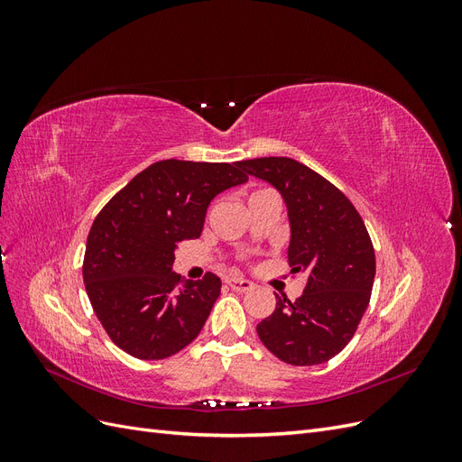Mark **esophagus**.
<instances>
[{"instance_id":"obj_1","label":"esophagus","mask_w":462,"mask_h":462,"mask_svg":"<svg viewBox=\"0 0 462 462\" xmlns=\"http://www.w3.org/2000/svg\"><path fill=\"white\" fill-rule=\"evenodd\" d=\"M227 285H229L233 291H239V292L250 291V289L254 287L253 282H248V279H243V277H229V279H227Z\"/></svg>"}]
</instances>
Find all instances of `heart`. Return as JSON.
<instances>
[{"instance_id":"b5f03b06","label":"heart","mask_w":462,"mask_h":462,"mask_svg":"<svg viewBox=\"0 0 462 462\" xmlns=\"http://www.w3.org/2000/svg\"><path fill=\"white\" fill-rule=\"evenodd\" d=\"M258 192H263V190H258ZM258 192H253V194H258Z\"/></svg>"}]
</instances>
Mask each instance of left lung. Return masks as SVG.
Returning a JSON list of instances; mask_svg holds the SVG:
<instances>
[{"mask_svg":"<svg viewBox=\"0 0 462 462\" xmlns=\"http://www.w3.org/2000/svg\"><path fill=\"white\" fill-rule=\"evenodd\" d=\"M236 165L282 194L291 272L309 275L295 302L275 295L273 314L256 326L258 337L287 365L328 362L353 339L370 302L375 256L365 221L337 187L297 160L256 158Z\"/></svg>","mask_w":462,"mask_h":462,"instance_id":"8db88e82","label":"left lung"}]
</instances>
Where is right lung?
Listing matches in <instances>:
<instances>
[{
	"label": "right lung",
	"mask_w": 462,
	"mask_h": 462,
	"mask_svg": "<svg viewBox=\"0 0 462 462\" xmlns=\"http://www.w3.org/2000/svg\"><path fill=\"white\" fill-rule=\"evenodd\" d=\"M236 163L163 160L138 173L96 216L82 277L92 309L119 348L162 360L197 339L221 279H180V241L199 239L219 192L246 183Z\"/></svg>",
	"instance_id": "1"
}]
</instances>
